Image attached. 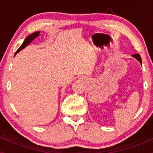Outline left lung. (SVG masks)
<instances>
[{
	"label": "left lung",
	"instance_id": "obj_1",
	"mask_svg": "<svg viewBox=\"0 0 153 153\" xmlns=\"http://www.w3.org/2000/svg\"><path fill=\"white\" fill-rule=\"evenodd\" d=\"M133 57H134L135 59H137V60L140 62V64L142 65V59H141V57H140V55L139 54H133L132 55Z\"/></svg>",
	"mask_w": 153,
	"mask_h": 153
}]
</instances>
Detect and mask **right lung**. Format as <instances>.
I'll use <instances>...</instances> for the list:
<instances>
[{
    "mask_svg": "<svg viewBox=\"0 0 153 153\" xmlns=\"http://www.w3.org/2000/svg\"><path fill=\"white\" fill-rule=\"evenodd\" d=\"M39 34H40V31H36V32L33 33V34H31L29 35V36H28L25 39V40L24 41V42H23L22 46L19 47V48L18 49V50L16 52L15 55L17 53H18V52H20L21 50H22L23 49L25 48V47L27 46V45H29V44H30L31 42H32L33 40L34 39H36V37H37V36H39Z\"/></svg>",
    "mask_w": 153,
    "mask_h": 153,
    "instance_id": "add662e5",
    "label": "right lung"
}]
</instances>
